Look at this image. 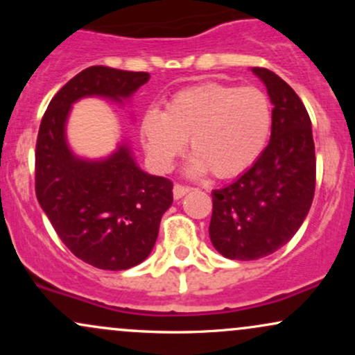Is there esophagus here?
<instances>
[{
  "instance_id": "obj_1",
  "label": "esophagus",
  "mask_w": 355,
  "mask_h": 355,
  "mask_svg": "<svg viewBox=\"0 0 355 355\" xmlns=\"http://www.w3.org/2000/svg\"><path fill=\"white\" fill-rule=\"evenodd\" d=\"M191 190V187H187V185H180V183H175V187H173V197L177 198H182V197H185L187 193H189V191Z\"/></svg>"
}]
</instances>
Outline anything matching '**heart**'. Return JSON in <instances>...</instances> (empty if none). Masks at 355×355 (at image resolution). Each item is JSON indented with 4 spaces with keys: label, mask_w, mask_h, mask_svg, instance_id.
I'll use <instances>...</instances> for the list:
<instances>
[{
    "label": "heart",
    "mask_w": 355,
    "mask_h": 355,
    "mask_svg": "<svg viewBox=\"0 0 355 355\" xmlns=\"http://www.w3.org/2000/svg\"><path fill=\"white\" fill-rule=\"evenodd\" d=\"M274 125L272 101L259 87L205 83L182 89L141 120L146 152L170 168L189 140L190 172L230 178L245 172L268 144Z\"/></svg>",
    "instance_id": "b5f03b06"
}]
</instances>
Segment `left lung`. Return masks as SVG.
I'll return each mask as SVG.
<instances>
[{"label":"left lung","instance_id":"left-lung-1","mask_svg":"<svg viewBox=\"0 0 355 355\" xmlns=\"http://www.w3.org/2000/svg\"><path fill=\"white\" fill-rule=\"evenodd\" d=\"M252 71L274 105L270 141L245 173L211 191L210 240L234 260L262 259L285 245L307 217L315 191V145L302 100L274 71Z\"/></svg>","mask_w":355,"mask_h":355}]
</instances>
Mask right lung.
Instances as JSON below:
<instances>
[{"label": "right lung", "instance_id": "1", "mask_svg": "<svg viewBox=\"0 0 355 355\" xmlns=\"http://www.w3.org/2000/svg\"><path fill=\"white\" fill-rule=\"evenodd\" d=\"M148 80L145 71L101 64L80 71L53 96L36 138L40 205L71 254L103 270H126L148 257L173 202V183L141 172L126 145L107 160H80L64 140V123L76 100L98 95L121 101Z\"/></svg>", "mask_w": 355, "mask_h": 355}]
</instances>
